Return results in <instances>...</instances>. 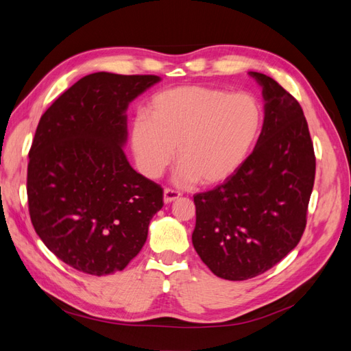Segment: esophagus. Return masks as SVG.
I'll return each instance as SVG.
<instances>
[{
	"instance_id": "34e87169",
	"label": "esophagus",
	"mask_w": 351,
	"mask_h": 351,
	"mask_svg": "<svg viewBox=\"0 0 351 351\" xmlns=\"http://www.w3.org/2000/svg\"><path fill=\"white\" fill-rule=\"evenodd\" d=\"M182 193L177 192V190H171V189H165L164 190V204H171V202L177 200Z\"/></svg>"
}]
</instances>
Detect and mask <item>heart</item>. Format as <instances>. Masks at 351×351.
I'll use <instances>...</instances> for the list:
<instances>
[{"mask_svg":"<svg viewBox=\"0 0 351 351\" xmlns=\"http://www.w3.org/2000/svg\"><path fill=\"white\" fill-rule=\"evenodd\" d=\"M130 127L136 165L147 178L161 177L177 149V183L212 186L247 161L263 129V107L249 92L178 86L159 92Z\"/></svg>","mask_w":351,"mask_h":351,"instance_id":"b5f03b06","label":"heart"}]
</instances>
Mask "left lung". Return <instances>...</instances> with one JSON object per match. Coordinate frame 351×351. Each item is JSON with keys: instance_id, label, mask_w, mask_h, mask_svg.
I'll list each match as a JSON object with an SVG mask.
<instances>
[{"instance_id": "1", "label": "left lung", "mask_w": 351, "mask_h": 351, "mask_svg": "<svg viewBox=\"0 0 351 351\" xmlns=\"http://www.w3.org/2000/svg\"><path fill=\"white\" fill-rule=\"evenodd\" d=\"M263 129L249 159L224 184L193 196L195 250L217 277L249 280L300 241L315 182V152L300 104L267 74Z\"/></svg>"}]
</instances>
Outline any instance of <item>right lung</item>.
Here are the masks:
<instances>
[{
	"mask_svg": "<svg viewBox=\"0 0 351 351\" xmlns=\"http://www.w3.org/2000/svg\"><path fill=\"white\" fill-rule=\"evenodd\" d=\"M158 76L92 73L40 117L29 151L27 202L45 246L90 275L123 271L162 208V189L125 158L129 104Z\"/></svg>",
	"mask_w": 351,
	"mask_h": 351,
	"instance_id": "1",
	"label": "right lung"
}]
</instances>
